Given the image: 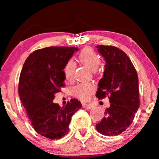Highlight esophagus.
I'll list each match as a JSON object with an SVG mask.
<instances>
[{
	"label": "esophagus",
	"mask_w": 159,
	"mask_h": 159,
	"mask_svg": "<svg viewBox=\"0 0 159 159\" xmlns=\"http://www.w3.org/2000/svg\"><path fill=\"white\" fill-rule=\"evenodd\" d=\"M83 107L85 108V109H87V110H89V109H91L93 107V105L90 104H85V103H83Z\"/></svg>",
	"instance_id": "1"
}]
</instances>
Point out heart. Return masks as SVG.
Here are the masks:
<instances>
[{
  "label": "heart",
  "instance_id": "b5f03b06",
  "mask_svg": "<svg viewBox=\"0 0 159 159\" xmlns=\"http://www.w3.org/2000/svg\"><path fill=\"white\" fill-rule=\"evenodd\" d=\"M79 61L93 71L97 70L101 64L100 56L93 49L87 47L80 52L78 55ZM75 65L73 61L70 60L65 64L64 72L66 78H71L73 76ZM95 87L93 84L84 83L80 84L73 88V93L76 97L82 100L87 101L94 93Z\"/></svg>",
  "mask_w": 159,
  "mask_h": 159
}]
</instances>
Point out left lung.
Instances as JSON below:
<instances>
[{
  "label": "left lung",
  "mask_w": 159,
  "mask_h": 159,
  "mask_svg": "<svg viewBox=\"0 0 159 159\" xmlns=\"http://www.w3.org/2000/svg\"><path fill=\"white\" fill-rule=\"evenodd\" d=\"M106 61L103 78L99 81L96 97L108 96L110 107L96 124L97 131L107 136L123 133L129 127L140 105L139 78L130 59L113 46H96Z\"/></svg>",
  "instance_id": "obj_1"
}]
</instances>
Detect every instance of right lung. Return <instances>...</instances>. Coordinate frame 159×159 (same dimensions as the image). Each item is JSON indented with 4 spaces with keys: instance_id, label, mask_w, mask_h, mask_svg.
<instances>
[{
    "instance_id": "right-lung-1",
    "label": "right lung",
    "mask_w": 159,
    "mask_h": 159,
    "mask_svg": "<svg viewBox=\"0 0 159 159\" xmlns=\"http://www.w3.org/2000/svg\"><path fill=\"white\" fill-rule=\"evenodd\" d=\"M78 48L50 47L37 49L25 61L19 78L18 93L34 129L49 139L68 133L72 116L81 108L75 98L61 107L55 94L64 87L65 64Z\"/></svg>"
}]
</instances>
